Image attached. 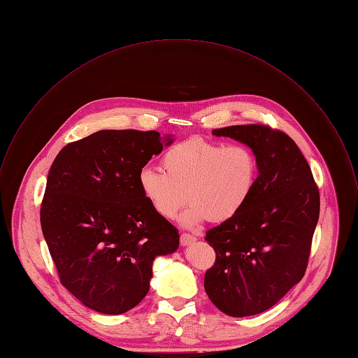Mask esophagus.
Segmentation results:
<instances>
[{"label":"esophagus","mask_w":358,"mask_h":358,"mask_svg":"<svg viewBox=\"0 0 358 358\" xmlns=\"http://www.w3.org/2000/svg\"><path fill=\"white\" fill-rule=\"evenodd\" d=\"M196 240H197V238H196L193 234H182V235H180V243H182L183 245L192 244V243H194Z\"/></svg>","instance_id":"34e87169"}]
</instances>
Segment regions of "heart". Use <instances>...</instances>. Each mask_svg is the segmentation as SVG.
<instances>
[{
    "instance_id": "obj_1",
    "label": "heart",
    "mask_w": 358,
    "mask_h": 358,
    "mask_svg": "<svg viewBox=\"0 0 358 358\" xmlns=\"http://www.w3.org/2000/svg\"><path fill=\"white\" fill-rule=\"evenodd\" d=\"M162 172L144 166L138 186L151 208L171 220L190 201L180 217L185 227L204 220L234 218L248 203L258 178L255 151L244 143H222L200 137L169 147L161 157Z\"/></svg>"
}]
</instances>
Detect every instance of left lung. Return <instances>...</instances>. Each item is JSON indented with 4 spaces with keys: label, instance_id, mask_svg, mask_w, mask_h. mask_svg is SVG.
Instances as JSON below:
<instances>
[{
    "label": "left lung",
    "instance_id": "8db88e82",
    "mask_svg": "<svg viewBox=\"0 0 358 358\" xmlns=\"http://www.w3.org/2000/svg\"><path fill=\"white\" fill-rule=\"evenodd\" d=\"M248 144L258 178L244 208L211 228L215 251L204 289L224 314L248 317L275 306L307 269L320 217V190L297 144L282 130L250 123L214 129Z\"/></svg>",
    "mask_w": 358,
    "mask_h": 358
}]
</instances>
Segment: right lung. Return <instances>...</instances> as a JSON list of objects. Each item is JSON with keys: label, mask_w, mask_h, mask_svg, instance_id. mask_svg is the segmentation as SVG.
Listing matches in <instances>:
<instances>
[{"label": "right lung", "mask_w": 358, "mask_h": 358, "mask_svg": "<svg viewBox=\"0 0 358 358\" xmlns=\"http://www.w3.org/2000/svg\"><path fill=\"white\" fill-rule=\"evenodd\" d=\"M171 136L100 130L55 157L40 210L61 283L86 307L123 314L150 289L157 255L179 245L178 229L144 199L138 172Z\"/></svg>", "instance_id": "right-lung-1"}]
</instances>
